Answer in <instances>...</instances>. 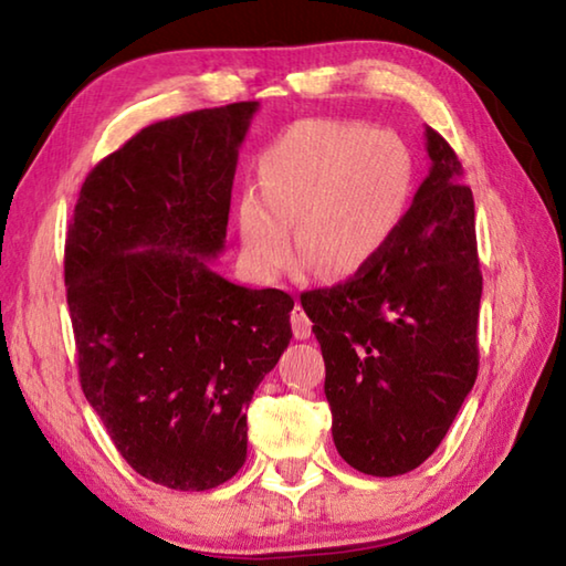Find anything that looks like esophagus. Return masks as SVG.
<instances>
[{
	"mask_svg": "<svg viewBox=\"0 0 566 566\" xmlns=\"http://www.w3.org/2000/svg\"><path fill=\"white\" fill-rule=\"evenodd\" d=\"M292 332L296 339H310V334H312V319L306 317L304 306L300 302H296L292 310Z\"/></svg>",
	"mask_w": 566,
	"mask_h": 566,
	"instance_id": "34e87169",
	"label": "esophagus"
}]
</instances>
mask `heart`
I'll return each instance as SVG.
<instances>
[{"label":"heart","mask_w":566,"mask_h":566,"mask_svg":"<svg viewBox=\"0 0 566 566\" xmlns=\"http://www.w3.org/2000/svg\"><path fill=\"white\" fill-rule=\"evenodd\" d=\"M264 195L239 199L242 254L272 280L296 252L332 280L361 272L385 252L405 219L415 165L405 142L357 122L304 119L260 159Z\"/></svg>","instance_id":"obj_1"}]
</instances>
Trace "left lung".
Returning a JSON list of instances; mask_svg holds the SVG:
<instances>
[{
	"instance_id": "1",
	"label": "left lung",
	"mask_w": 566,
	"mask_h": 566,
	"mask_svg": "<svg viewBox=\"0 0 566 566\" xmlns=\"http://www.w3.org/2000/svg\"><path fill=\"white\" fill-rule=\"evenodd\" d=\"M424 137L429 175L385 252L349 282L302 294L327 367L334 447L371 476L424 462L479 369L474 197L442 134Z\"/></svg>"
}]
</instances>
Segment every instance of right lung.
<instances>
[{
  "label": "right lung",
  "mask_w": 566,
  "mask_h": 566,
  "mask_svg": "<svg viewBox=\"0 0 566 566\" xmlns=\"http://www.w3.org/2000/svg\"><path fill=\"white\" fill-rule=\"evenodd\" d=\"M260 102L165 119L102 159L66 229L80 381L134 472L179 492L247 459V407L292 339L294 300L217 274L239 147Z\"/></svg>",
  "instance_id": "obj_1"
}]
</instances>
